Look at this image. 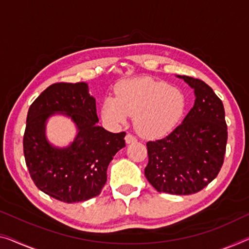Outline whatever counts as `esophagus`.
Here are the masks:
<instances>
[{"mask_svg":"<svg viewBox=\"0 0 249 249\" xmlns=\"http://www.w3.org/2000/svg\"><path fill=\"white\" fill-rule=\"evenodd\" d=\"M137 141V138L132 135V133H127V136H125V142L127 143H132Z\"/></svg>","mask_w":249,"mask_h":249,"instance_id":"esophagus-1","label":"esophagus"}]
</instances>
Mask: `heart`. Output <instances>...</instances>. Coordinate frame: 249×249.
<instances>
[{
  "label": "heart",
  "instance_id": "obj_1",
  "mask_svg": "<svg viewBox=\"0 0 249 249\" xmlns=\"http://www.w3.org/2000/svg\"><path fill=\"white\" fill-rule=\"evenodd\" d=\"M185 95L180 90L152 78L125 80L118 88L116 98L102 103L103 119L110 124H125L135 116V127L143 137L156 138L169 133L183 116Z\"/></svg>",
  "mask_w": 249,
  "mask_h": 249
}]
</instances>
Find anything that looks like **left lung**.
Here are the masks:
<instances>
[{
  "label": "left lung",
  "instance_id": "1",
  "mask_svg": "<svg viewBox=\"0 0 249 249\" xmlns=\"http://www.w3.org/2000/svg\"><path fill=\"white\" fill-rule=\"evenodd\" d=\"M195 90L196 100L182 124L167 137L148 141L144 176L159 193L191 195L219 174L227 144L224 105L202 80L178 75Z\"/></svg>",
  "mask_w": 249,
  "mask_h": 249
}]
</instances>
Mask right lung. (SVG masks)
Masks as SVG:
<instances>
[{
	"mask_svg": "<svg viewBox=\"0 0 249 249\" xmlns=\"http://www.w3.org/2000/svg\"><path fill=\"white\" fill-rule=\"evenodd\" d=\"M55 112L70 116L78 133L70 146L53 147L45 138V122ZM95 99L85 82H59L30 106L23 136L25 163L41 191L60 201L79 202L100 195L113 156L125 146V132L98 125Z\"/></svg>",
	"mask_w": 249,
	"mask_h": 249,
	"instance_id": "obj_1",
	"label": "right lung"
}]
</instances>
